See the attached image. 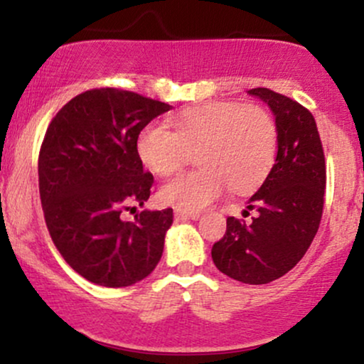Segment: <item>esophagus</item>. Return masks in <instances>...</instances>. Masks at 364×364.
Masks as SVG:
<instances>
[{
  "mask_svg": "<svg viewBox=\"0 0 364 364\" xmlns=\"http://www.w3.org/2000/svg\"><path fill=\"white\" fill-rule=\"evenodd\" d=\"M174 217L176 220H186V219H198L200 214L198 212H190V210H183V208H174Z\"/></svg>",
  "mask_w": 364,
  "mask_h": 364,
  "instance_id": "1",
  "label": "esophagus"
}]
</instances>
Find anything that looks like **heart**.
<instances>
[{
  "label": "heart",
  "mask_w": 364,
  "mask_h": 364,
  "mask_svg": "<svg viewBox=\"0 0 364 364\" xmlns=\"http://www.w3.org/2000/svg\"><path fill=\"white\" fill-rule=\"evenodd\" d=\"M174 132L149 124L140 132L136 150L157 174L181 168L195 154L198 169L174 174L159 190L164 203L200 210L225 188L245 191L257 186L274 164L277 132L272 116L255 104L214 102L178 112Z\"/></svg>",
  "instance_id": "1"
}]
</instances>
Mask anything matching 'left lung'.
I'll use <instances>...</instances> for the list:
<instances>
[{"instance_id":"left-lung-1","label":"left lung","mask_w":364,"mask_h":364,"mask_svg":"<svg viewBox=\"0 0 364 364\" xmlns=\"http://www.w3.org/2000/svg\"><path fill=\"white\" fill-rule=\"evenodd\" d=\"M248 94L274 112L277 157L248 200V210H257L252 224L228 217L224 237L212 246V260L236 281L269 284L289 272L310 248L323 212L327 171L315 118L306 107L263 87Z\"/></svg>"}]
</instances>
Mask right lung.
Returning <instances> with one entry per match:
<instances>
[{"label": "right lung", "mask_w": 364, "mask_h": 364, "mask_svg": "<svg viewBox=\"0 0 364 364\" xmlns=\"http://www.w3.org/2000/svg\"><path fill=\"white\" fill-rule=\"evenodd\" d=\"M171 106L136 92L92 89L58 111L39 152V193L51 240L87 281L127 287L156 269L173 208L144 210L133 223L121 212L144 205L154 176L136 150L140 132Z\"/></svg>", "instance_id": "right-lung-1"}]
</instances>
